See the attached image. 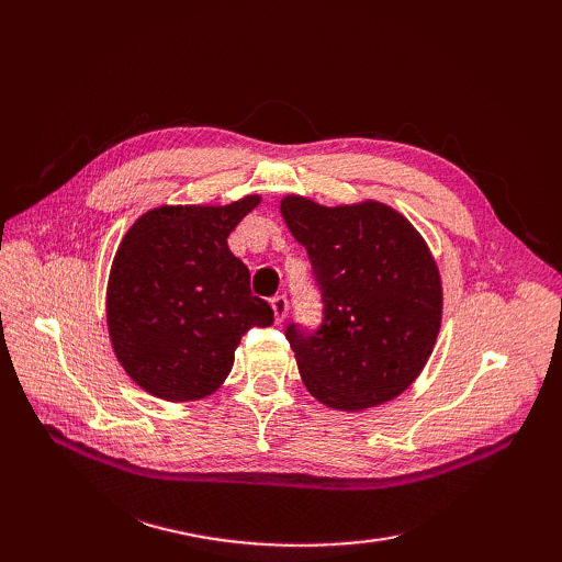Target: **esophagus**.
<instances>
[{"instance_id":"obj_1","label":"esophagus","mask_w":562,"mask_h":562,"mask_svg":"<svg viewBox=\"0 0 562 562\" xmlns=\"http://www.w3.org/2000/svg\"><path fill=\"white\" fill-rule=\"evenodd\" d=\"M271 310H274L277 323H283V318L288 314V297L285 295H274V297H271Z\"/></svg>"}]
</instances>
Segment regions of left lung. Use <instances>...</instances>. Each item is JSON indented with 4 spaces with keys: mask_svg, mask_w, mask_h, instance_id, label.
<instances>
[{
    "mask_svg": "<svg viewBox=\"0 0 562 562\" xmlns=\"http://www.w3.org/2000/svg\"><path fill=\"white\" fill-rule=\"evenodd\" d=\"M281 215L307 248L323 304L316 330L285 328L304 384L337 411L396 398L422 372L440 328L443 291L427 244L378 201L326 209L285 196Z\"/></svg>",
    "mask_w": 562,
    "mask_h": 562,
    "instance_id": "8db88e82",
    "label": "left lung"
}]
</instances>
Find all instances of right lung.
<instances>
[{"label":"right lung","mask_w":562,"mask_h":562,"mask_svg":"<svg viewBox=\"0 0 562 562\" xmlns=\"http://www.w3.org/2000/svg\"><path fill=\"white\" fill-rule=\"evenodd\" d=\"M258 203L161 206L126 232L110 271L108 328L119 363L149 394L209 396L229 375L241 337L274 323L227 246Z\"/></svg>","instance_id":"1"}]
</instances>
